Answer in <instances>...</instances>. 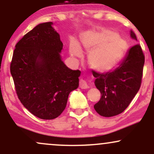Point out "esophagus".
<instances>
[{
  "mask_svg": "<svg viewBox=\"0 0 154 154\" xmlns=\"http://www.w3.org/2000/svg\"><path fill=\"white\" fill-rule=\"evenodd\" d=\"M79 88H82V89H86V88H88L87 82H86L84 79H80L79 82Z\"/></svg>",
  "mask_w": 154,
  "mask_h": 154,
  "instance_id": "1",
  "label": "esophagus"
}]
</instances>
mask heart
Returning a JSON list of instances; mask_svg holds the SVG:
<instances>
[{
	"mask_svg": "<svg viewBox=\"0 0 154 154\" xmlns=\"http://www.w3.org/2000/svg\"><path fill=\"white\" fill-rule=\"evenodd\" d=\"M82 45L88 50H94L88 55L89 64L93 69L105 72L112 69L117 64L128 48L127 42L113 32L100 33L89 32L82 38ZM73 56H79L81 49L74 43L70 49Z\"/></svg>",
	"mask_w": 154,
	"mask_h": 154,
	"instance_id": "obj_1",
	"label": "heart"
}]
</instances>
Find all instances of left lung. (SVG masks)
I'll return each mask as SVG.
<instances>
[{"instance_id": "left-lung-1", "label": "left lung", "mask_w": 154, "mask_h": 154, "mask_svg": "<svg viewBox=\"0 0 154 154\" xmlns=\"http://www.w3.org/2000/svg\"><path fill=\"white\" fill-rule=\"evenodd\" d=\"M130 36L137 40L133 31ZM145 56L139 44L130 48L122 62L114 71L93 72L95 85L100 92L99 101L94 105L98 114L111 117L122 113L131 103L140 88Z\"/></svg>"}]
</instances>
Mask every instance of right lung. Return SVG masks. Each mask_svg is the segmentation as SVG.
<instances>
[{
	"label": "right lung",
	"mask_w": 154,
	"mask_h": 154,
	"mask_svg": "<svg viewBox=\"0 0 154 154\" xmlns=\"http://www.w3.org/2000/svg\"><path fill=\"white\" fill-rule=\"evenodd\" d=\"M52 24L42 23L24 35L16 44L10 65L21 103L42 119H54L63 112L81 73L61 61L63 43Z\"/></svg>",
	"instance_id": "1"
}]
</instances>
